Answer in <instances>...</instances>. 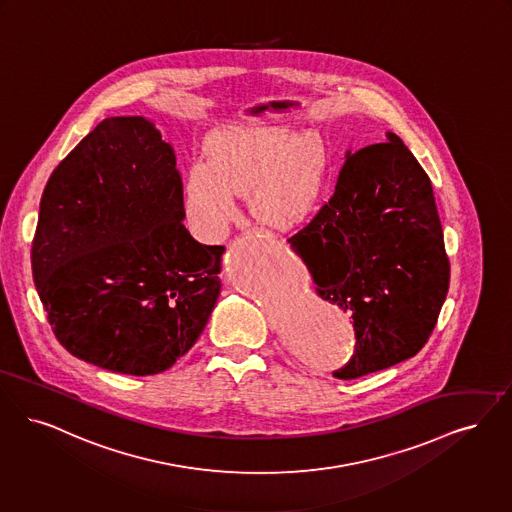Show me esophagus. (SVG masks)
Here are the masks:
<instances>
[{"label": "esophagus", "mask_w": 512, "mask_h": 512, "mask_svg": "<svg viewBox=\"0 0 512 512\" xmlns=\"http://www.w3.org/2000/svg\"><path fill=\"white\" fill-rule=\"evenodd\" d=\"M251 232H253V234H259V232H263V230H259V228H251Z\"/></svg>", "instance_id": "esophagus-1"}]
</instances>
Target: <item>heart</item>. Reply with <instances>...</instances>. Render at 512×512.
I'll return each mask as SVG.
<instances>
[{
  "mask_svg": "<svg viewBox=\"0 0 512 512\" xmlns=\"http://www.w3.org/2000/svg\"><path fill=\"white\" fill-rule=\"evenodd\" d=\"M333 158L318 131L284 125H238L207 144V164L196 162L184 184L188 223L205 240H219L238 213V196L249 190L257 219L274 228H295L322 207Z\"/></svg>",
  "mask_w": 512,
  "mask_h": 512,
  "instance_id": "1",
  "label": "heart"
}]
</instances>
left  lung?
<instances>
[{"label":"left lung","mask_w":512,"mask_h":512,"mask_svg":"<svg viewBox=\"0 0 512 512\" xmlns=\"http://www.w3.org/2000/svg\"><path fill=\"white\" fill-rule=\"evenodd\" d=\"M322 299L352 312L356 350L337 379L415 356L436 326L450 261L429 175L394 133L347 150L335 194L287 240Z\"/></svg>","instance_id":"8db88e82"}]
</instances>
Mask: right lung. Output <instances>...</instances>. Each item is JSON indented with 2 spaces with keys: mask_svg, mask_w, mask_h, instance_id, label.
<instances>
[{
  "mask_svg": "<svg viewBox=\"0 0 512 512\" xmlns=\"http://www.w3.org/2000/svg\"><path fill=\"white\" fill-rule=\"evenodd\" d=\"M175 154L154 123H99L49 177L32 272L49 324L72 356L154 375L202 335L221 293L223 246L184 228Z\"/></svg>",
  "mask_w": 512,
  "mask_h": 512,
  "instance_id": "obj_1",
  "label": "right lung"
}]
</instances>
